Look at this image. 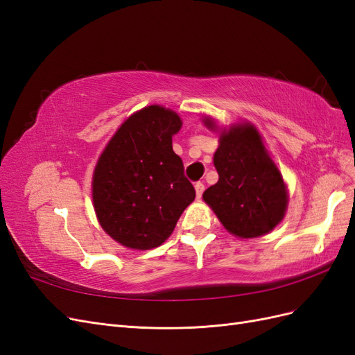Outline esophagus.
Returning a JSON list of instances; mask_svg holds the SVG:
<instances>
[{"instance_id": "1", "label": "esophagus", "mask_w": 355, "mask_h": 355, "mask_svg": "<svg viewBox=\"0 0 355 355\" xmlns=\"http://www.w3.org/2000/svg\"><path fill=\"white\" fill-rule=\"evenodd\" d=\"M194 187H196V192H197V197L200 198V197L202 196V192H204V184H202V182H197V184H196Z\"/></svg>"}]
</instances>
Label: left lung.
<instances>
[{"label": "left lung", "instance_id": "8db88e82", "mask_svg": "<svg viewBox=\"0 0 355 355\" xmlns=\"http://www.w3.org/2000/svg\"><path fill=\"white\" fill-rule=\"evenodd\" d=\"M204 124L214 127L209 118ZM213 163L219 180L204 191L202 198L223 227L241 239L272 231L284 218L287 191L256 128L243 124L223 132Z\"/></svg>", "mask_w": 355, "mask_h": 355}]
</instances>
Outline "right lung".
Instances as JSON below:
<instances>
[{
    "mask_svg": "<svg viewBox=\"0 0 355 355\" xmlns=\"http://www.w3.org/2000/svg\"><path fill=\"white\" fill-rule=\"evenodd\" d=\"M180 125L176 112L148 106L118 128L94 168L98 219L105 232L130 249L163 244L196 198L184 163L171 146Z\"/></svg>",
    "mask_w": 355,
    "mask_h": 355,
    "instance_id": "add662e5",
    "label": "right lung"
}]
</instances>
